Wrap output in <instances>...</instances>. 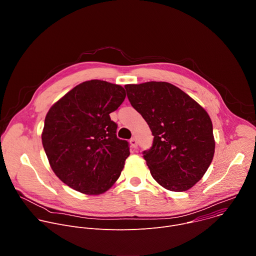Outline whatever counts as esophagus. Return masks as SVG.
<instances>
[{
    "instance_id": "34e87169",
    "label": "esophagus",
    "mask_w": 256,
    "mask_h": 256,
    "mask_svg": "<svg viewBox=\"0 0 256 256\" xmlns=\"http://www.w3.org/2000/svg\"><path fill=\"white\" fill-rule=\"evenodd\" d=\"M130 146H132V148L136 149V148L138 147V140H136V138H134V136L130 140Z\"/></svg>"
}]
</instances>
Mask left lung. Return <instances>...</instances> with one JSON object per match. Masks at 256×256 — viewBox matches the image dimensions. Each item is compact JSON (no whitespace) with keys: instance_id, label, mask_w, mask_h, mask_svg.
<instances>
[{"instance_id":"1","label":"left lung","mask_w":256,"mask_h":256,"mask_svg":"<svg viewBox=\"0 0 256 256\" xmlns=\"http://www.w3.org/2000/svg\"><path fill=\"white\" fill-rule=\"evenodd\" d=\"M132 106L147 122L153 144L142 152L164 188L186 192L202 179L214 153L212 124L192 97L167 82L126 85Z\"/></svg>"}]
</instances>
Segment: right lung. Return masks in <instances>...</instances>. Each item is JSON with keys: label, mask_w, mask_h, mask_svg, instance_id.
Returning <instances> with one entry per match:
<instances>
[{"label": "right lung", "mask_w": 256, "mask_h": 256, "mask_svg": "<svg viewBox=\"0 0 256 256\" xmlns=\"http://www.w3.org/2000/svg\"><path fill=\"white\" fill-rule=\"evenodd\" d=\"M126 98L124 89L100 80L86 81L48 110L42 144L56 175L77 192L100 194L120 176L130 156L128 142L116 136L110 114Z\"/></svg>", "instance_id": "1"}]
</instances>
